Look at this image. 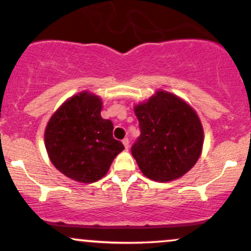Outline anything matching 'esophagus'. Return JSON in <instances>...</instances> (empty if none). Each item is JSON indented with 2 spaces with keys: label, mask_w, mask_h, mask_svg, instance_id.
Segmentation results:
<instances>
[{
  "label": "esophagus",
  "mask_w": 251,
  "mask_h": 251,
  "mask_svg": "<svg viewBox=\"0 0 251 251\" xmlns=\"http://www.w3.org/2000/svg\"><path fill=\"white\" fill-rule=\"evenodd\" d=\"M123 144H124V146H125V149H128V146H129V139H128V138H125V139H123Z\"/></svg>",
  "instance_id": "esophagus-1"
}]
</instances>
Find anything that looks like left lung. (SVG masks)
<instances>
[{"label":"left lung","mask_w":251,"mask_h":251,"mask_svg":"<svg viewBox=\"0 0 251 251\" xmlns=\"http://www.w3.org/2000/svg\"><path fill=\"white\" fill-rule=\"evenodd\" d=\"M134 112L140 135L131 152L140 171L155 181L185 175L203 148V127L194 109L174 94L159 91L135 106Z\"/></svg>","instance_id":"1"}]
</instances>
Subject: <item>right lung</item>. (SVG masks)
Segmentation results:
<instances>
[{"mask_svg":"<svg viewBox=\"0 0 251 251\" xmlns=\"http://www.w3.org/2000/svg\"><path fill=\"white\" fill-rule=\"evenodd\" d=\"M101 105L99 98L82 92L63 102L46 127L51 163L71 179L99 180L124 150L123 143L113 138V123L100 116Z\"/></svg>","mask_w":251,"mask_h":251,"instance_id":"right-lung-1","label":"right lung"}]
</instances>
